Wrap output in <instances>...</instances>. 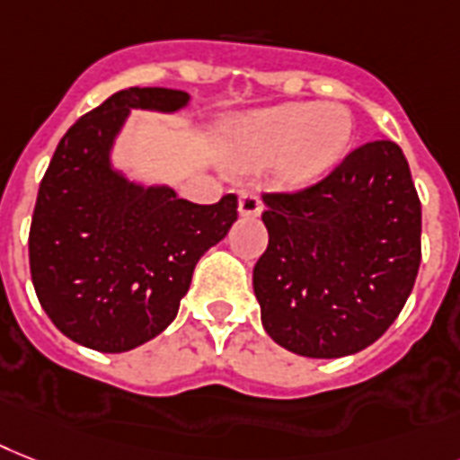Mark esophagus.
Listing matches in <instances>:
<instances>
[{
	"instance_id": "esophagus-1",
	"label": "esophagus",
	"mask_w": 460,
	"mask_h": 460,
	"mask_svg": "<svg viewBox=\"0 0 460 460\" xmlns=\"http://www.w3.org/2000/svg\"><path fill=\"white\" fill-rule=\"evenodd\" d=\"M262 196L252 189L248 191H241V198H238V212H241L243 217H257L260 212H262Z\"/></svg>"
}]
</instances>
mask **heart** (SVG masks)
<instances>
[{"instance_id":"heart-1","label":"heart","mask_w":460,"mask_h":460,"mask_svg":"<svg viewBox=\"0 0 460 460\" xmlns=\"http://www.w3.org/2000/svg\"><path fill=\"white\" fill-rule=\"evenodd\" d=\"M352 129V113L340 103H286L245 122L238 155L245 163H267L286 155V177L302 184L342 158Z\"/></svg>"}]
</instances>
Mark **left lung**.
I'll return each mask as SVG.
<instances>
[{
  "label": "left lung",
  "instance_id": "left-lung-1",
  "mask_svg": "<svg viewBox=\"0 0 460 460\" xmlns=\"http://www.w3.org/2000/svg\"><path fill=\"white\" fill-rule=\"evenodd\" d=\"M262 198L269 245L252 288L264 331L312 359L373 345L420 267V198L402 148L368 141L314 184Z\"/></svg>",
  "mask_w": 460,
  "mask_h": 460
}]
</instances>
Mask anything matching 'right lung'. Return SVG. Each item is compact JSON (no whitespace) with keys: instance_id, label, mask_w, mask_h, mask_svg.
<instances>
[{"instance_id":"add662e5","label":"right lung","mask_w":460,"mask_h":460,"mask_svg":"<svg viewBox=\"0 0 460 460\" xmlns=\"http://www.w3.org/2000/svg\"><path fill=\"white\" fill-rule=\"evenodd\" d=\"M186 101L179 89H122L63 134L44 172L30 276L54 326L89 349L127 352L163 333L198 260L238 217L234 193L196 205L111 170L108 151L129 108L177 111Z\"/></svg>"}]
</instances>
